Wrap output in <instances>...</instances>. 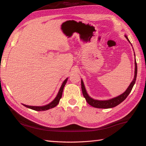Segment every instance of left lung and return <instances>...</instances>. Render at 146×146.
Segmentation results:
<instances>
[{"instance_id":"left-lung-1","label":"left lung","mask_w":146,"mask_h":146,"mask_svg":"<svg viewBox=\"0 0 146 146\" xmlns=\"http://www.w3.org/2000/svg\"><path fill=\"white\" fill-rule=\"evenodd\" d=\"M125 38H127V40L129 42V39H128L127 36H125ZM135 76H134V79L131 82V83L130 84V85L128 88L126 90V91H125L124 93H122V95H120L118 96L117 97L111 98V99L108 100H94L93 98H91V97H89V95H88L87 92H86V89L84 87V85L83 81L81 80V87H82V93L84 98H86V100L87 101V102L90 104V106H93L94 108H103V109H107V108H114L115 106H118V104H120L121 102H122L123 100H124L125 98H127V97L129 95V94L130 93L131 91L132 90V88L134 86L135 81H136V78H137V62L135 60Z\"/></svg>"}]
</instances>
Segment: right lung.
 <instances>
[{"mask_svg":"<svg viewBox=\"0 0 146 146\" xmlns=\"http://www.w3.org/2000/svg\"><path fill=\"white\" fill-rule=\"evenodd\" d=\"M67 80H68V78H66V80L64 81V82L62 83V86H61L60 90H59V91H58L57 96H56L55 99H54L50 104H49L46 105V106H27V105H24V104H23V105L24 106H26V107H27V108H30V109H31V110H33L35 111H46V110H49V109H51L54 107H55V106L59 103V101H60V98L62 97L64 88V86H65V84H66V82H67Z\"/></svg>","mask_w":146,"mask_h":146,"instance_id":"add662e5","label":"right lung"}]
</instances>
